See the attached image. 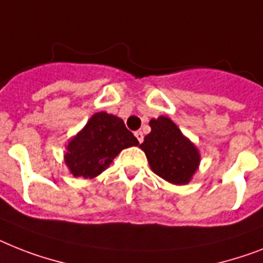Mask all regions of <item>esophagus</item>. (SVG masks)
<instances>
[{"label":"esophagus","instance_id":"obj_1","mask_svg":"<svg viewBox=\"0 0 263 263\" xmlns=\"http://www.w3.org/2000/svg\"><path fill=\"white\" fill-rule=\"evenodd\" d=\"M134 136L137 137V140H138V142H142V141H144V134H142V132H141V130H137L136 133H134Z\"/></svg>","mask_w":263,"mask_h":263}]
</instances>
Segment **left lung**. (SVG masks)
<instances>
[{"label": "left lung", "mask_w": 263, "mask_h": 263, "mask_svg": "<svg viewBox=\"0 0 263 263\" xmlns=\"http://www.w3.org/2000/svg\"><path fill=\"white\" fill-rule=\"evenodd\" d=\"M152 132L140 147L145 152L152 171L176 185L188 184L197 171L200 153L168 117L151 119Z\"/></svg>", "instance_id": "1"}]
</instances>
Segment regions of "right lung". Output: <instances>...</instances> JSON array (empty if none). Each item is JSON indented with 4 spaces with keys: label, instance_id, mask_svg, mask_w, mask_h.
Wrapping results in <instances>:
<instances>
[{
    "label": "right lung",
    "instance_id": "obj_1",
    "mask_svg": "<svg viewBox=\"0 0 263 263\" xmlns=\"http://www.w3.org/2000/svg\"><path fill=\"white\" fill-rule=\"evenodd\" d=\"M138 140L121 118L105 111L88 119L67 145L64 161L75 177L94 179L101 175L122 149L137 146Z\"/></svg>",
    "mask_w": 263,
    "mask_h": 263
}]
</instances>
